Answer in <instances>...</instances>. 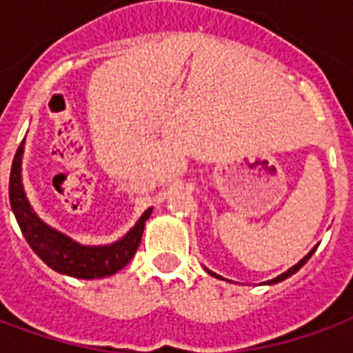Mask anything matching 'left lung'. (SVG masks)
Masks as SVG:
<instances>
[{
	"instance_id": "8db88e82",
	"label": "left lung",
	"mask_w": 353,
	"mask_h": 353,
	"mask_svg": "<svg viewBox=\"0 0 353 353\" xmlns=\"http://www.w3.org/2000/svg\"><path fill=\"white\" fill-rule=\"evenodd\" d=\"M314 252H316V248H314V250H312V252L308 253V255H306V257H304V259H301V261H299V263H296L295 266H291V268H289L288 272L280 274V276H278V278H274V280H270V281H268V283H278V281L285 280V278H289V276H293V274H295L296 270H299V268H301V266H303L304 263H306V261L310 259V257H312V253H314ZM210 274H214V272H210ZM214 276H215V274H214Z\"/></svg>"
}]
</instances>
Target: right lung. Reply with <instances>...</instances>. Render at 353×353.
I'll return each instance as SVG.
<instances>
[{
    "mask_svg": "<svg viewBox=\"0 0 353 353\" xmlns=\"http://www.w3.org/2000/svg\"><path fill=\"white\" fill-rule=\"evenodd\" d=\"M22 151H24V141L20 143L17 154L12 159L11 177H9V200H11V208L17 221H19L20 230L30 248L37 253V257L45 261L57 272L68 274L73 278H85V280L105 278L128 265L141 242L143 227H145V221L149 219L153 208H149L145 214L139 217V221L134 225V229L115 244L98 245V248L77 244L54 229L47 227L32 212L24 189H22V181H20Z\"/></svg>",
    "mask_w": 353,
    "mask_h": 353,
    "instance_id": "right-lung-1",
    "label": "right lung"
}]
</instances>
